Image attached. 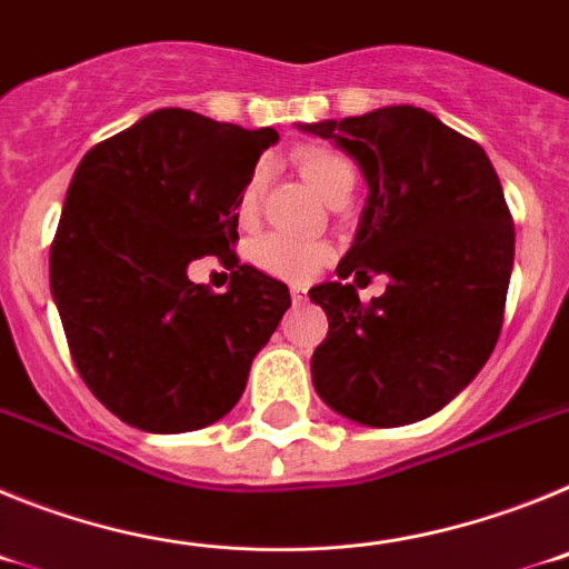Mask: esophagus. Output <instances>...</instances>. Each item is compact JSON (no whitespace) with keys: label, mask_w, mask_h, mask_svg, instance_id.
<instances>
[{"label":"esophagus","mask_w":569,"mask_h":569,"mask_svg":"<svg viewBox=\"0 0 569 569\" xmlns=\"http://www.w3.org/2000/svg\"><path fill=\"white\" fill-rule=\"evenodd\" d=\"M290 299L305 301L308 299V288H305V284H290Z\"/></svg>","instance_id":"esophagus-1"}]
</instances>
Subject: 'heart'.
Wrapping results in <instances>:
<instances>
[{"instance_id":"b5f03b06","label":"heart","mask_w":569,"mask_h":569,"mask_svg":"<svg viewBox=\"0 0 569 569\" xmlns=\"http://www.w3.org/2000/svg\"><path fill=\"white\" fill-rule=\"evenodd\" d=\"M301 173L308 176V182L319 190L325 199L336 193L345 184L356 182L353 164L350 159H345L336 150H310V153L301 156ZM261 179L264 173L261 170H253L244 188L239 193V210L241 219H250L256 213V204H259V193H261ZM253 261L259 264L261 270H268V273L281 276V279H293V281H305L316 273V270L330 259V248L328 244H321V241L313 239H301V236H290L281 233V230H273V233H264L253 241Z\"/></svg>"}]
</instances>
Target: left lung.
Returning <instances> with one entry per match:
<instances>
[{
    "mask_svg": "<svg viewBox=\"0 0 569 569\" xmlns=\"http://www.w3.org/2000/svg\"><path fill=\"white\" fill-rule=\"evenodd\" d=\"M299 130L333 139L370 188L339 281L310 288L330 321L310 361L316 393L359 425H413L456 399L499 341L516 253L499 176L479 142L413 104ZM373 274L388 290L365 306L355 288Z\"/></svg>",
    "mask_w": 569,
    "mask_h": 569,
    "instance_id": "obj_1",
    "label": "left lung"
}]
</instances>
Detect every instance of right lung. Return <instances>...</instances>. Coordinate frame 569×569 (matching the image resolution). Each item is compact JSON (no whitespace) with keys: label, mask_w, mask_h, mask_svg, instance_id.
<instances>
[{"label":"right lung","mask_w":569,"mask_h":569,"mask_svg":"<svg viewBox=\"0 0 569 569\" xmlns=\"http://www.w3.org/2000/svg\"><path fill=\"white\" fill-rule=\"evenodd\" d=\"M273 128L153 110L93 144L50 244V293L79 376L110 413L148 433L222 419L290 308L288 284L239 264V193ZM216 254L224 295L187 279Z\"/></svg>","instance_id":"obj_1"}]
</instances>
